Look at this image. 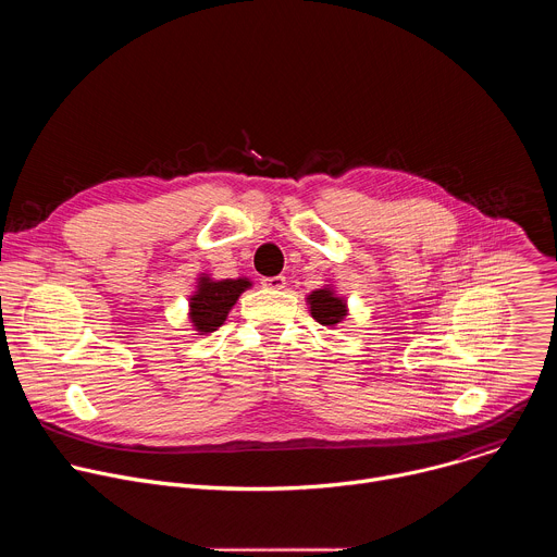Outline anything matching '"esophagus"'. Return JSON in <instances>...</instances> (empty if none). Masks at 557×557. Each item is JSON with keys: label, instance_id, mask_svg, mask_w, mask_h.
Masks as SVG:
<instances>
[{"label": "esophagus", "instance_id": "34e87169", "mask_svg": "<svg viewBox=\"0 0 557 557\" xmlns=\"http://www.w3.org/2000/svg\"><path fill=\"white\" fill-rule=\"evenodd\" d=\"M262 286L271 288V290H282L286 286V277L284 275H275V277H262Z\"/></svg>", "mask_w": 557, "mask_h": 557}]
</instances>
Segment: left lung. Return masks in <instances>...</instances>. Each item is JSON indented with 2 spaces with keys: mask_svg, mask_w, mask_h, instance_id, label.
Masks as SVG:
<instances>
[{
  "mask_svg": "<svg viewBox=\"0 0 557 557\" xmlns=\"http://www.w3.org/2000/svg\"><path fill=\"white\" fill-rule=\"evenodd\" d=\"M308 308L310 314L314 317L317 322L322 326H337L339 322H344V317L348 314V306L346 299L339 297L333 286H324V288H317L312 290L308 297Z\"/></svg>",
  "mask_w": 557,
  "mask_h": 557,
  "instance_id": "1",
  "label": "left lung"
}]
</instances>
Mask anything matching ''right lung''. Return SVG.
<instances>
[{"label":"right lung","instance_id":"right-lung-1","mask_svg":"<svg viewBox=\"0 0 557 557\" xmlns=\"http://www.w3.org/2000/svg\"><path fill=\"white\" fill-rule=\"evenodd\" d=\"M251 282L247 277L237 280H211L209 275L198 277V286L189 297V320L200 335L218 331L228 310L235 306Z\"/></svg>","mask_w":557,"mask_h":557}]
</instances>
